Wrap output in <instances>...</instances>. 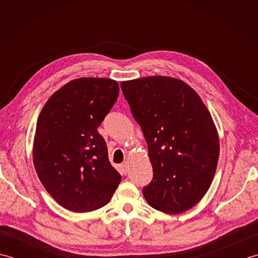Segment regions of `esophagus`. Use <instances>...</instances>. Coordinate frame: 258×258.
I'll return each instance as SVG.
<instances>
[{
	"label": "esophagus",
	"mask_w": 258,
	"mask_h": 258,
	"mask_svg": "<svg viewBox=\"0 0 258 258\" xmlns=\"http://www.w3.org/2000/svg\"><path fill=\"white\" fill-rule=\"evenodd\" d=\"M119 171H120V173H123V174H126L128 172V163L127 162H124V163H122L119 165Z\"/></svg>",
	"instance_id": "obj_1"
}]
</instances>
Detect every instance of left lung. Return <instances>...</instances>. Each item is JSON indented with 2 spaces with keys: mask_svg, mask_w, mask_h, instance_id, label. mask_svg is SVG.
I'll list each match as a JSON object with an SVG mask.
<instances>
[{
  "mask_svg": "<svg viewBox=\"0 0 258 258\" xmlns=\"http://www.w3.org/2000/svg\"><path fill=\"white\" fill-rule=\"evenodd\" d=\"M133 117L143 131L153 179L143 187L157 211L179 214L210 188L220 156L211 113L183 81L149 76L120 83Z\"/></svg>",
  "mask_w": 258,
  "mask_h": 258,
  "instance_id": "obj_1",
  "label": "left lung"
}]
</instances>
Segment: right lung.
<instances>
[{
    "instance_id": "add662e5",
    "label": "right lung",
    "mask_w": 258,
    "mask_h": 258,
    "mask_svg": "<svg viewBox=\"0 0 258 258\" xmlns=\"http://www.w3.org/2000/svg\"><path fill=\"white\" fill-rule=\"evenodd\" d=\"M116 81L83 78L48 98L37 118L33 162L47 193L76 213L105 206L120 183L97 127L116 102Z\"/></svg>"
}]
</instances>
